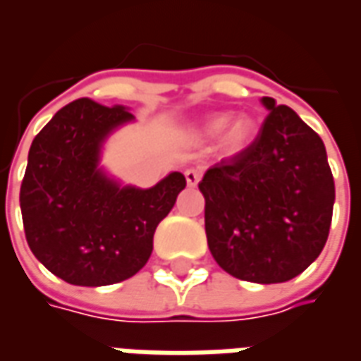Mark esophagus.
Masks as SVG:
<instances>
[{"instance_id":"34e87169","label":"esophagus","mask_w":361,"mask_h":361,"mask_svg":"<svg viewBox=\"0 0 361 361\" xmlns=\"http://www.w3.org/2000/svg\"><path fill=\"white\" fill-rule=\"evenodd\" d=\"M199 180H201V170L199 168H189V170H185V181H188L189 188H195Z\"/></svg>"}]
</instances>
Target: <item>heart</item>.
I'll use <instances>...</instances> for the list:
<instances>
[{
  "instance_id": "b5f03b06",
  "label": "heart",
  "mask_w": 361,
  "mask_h": 361,
  "mask_svg": "<svg viewBox=\"0 0 361 361\" xmlns=\"http://www.w3.org/2000/svg\"><path fill=\"white\" fill-rule=\"evenodd\" d=\"M224 133H227L224 135V145L230 152H242L255 139V127L250 119H242L234 123L232 114H219L203 126V133L207 137H220Z\"/></svg>"
}]
</instances>
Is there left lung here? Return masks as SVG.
I'll return each mask as SVG.
<instances>
[{"label": "left lung", "mask_w": 361, "mask_h": 361, "mask_svg": "<svg viewBox=\"0 0 361 361\" xmlns=\"http://www.w3.org/2000/svg\"><path fill=\"white\" fill-rule=\"evenodd\" d=\"M269 110L257 139L204 172V232L212 257L235 279L276 284L319 257L333 220L325 145L288 106Z\"/></svg>", "instance_id": "8db88e82"}]
</instances>
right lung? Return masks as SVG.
<instances>
[{"label": "right lung", "instance_id": "1", "mask_svg": "<svg viewBox=\"0 0 361 361\" xmlns=\"http://www.w3.org/2000/svg\"><path fill=\"white\" fill-rule=\"evenodd\" d=\"M133 119L126 106L79 98L46 123L28 150L20 183L28 247L75 286H108L141 271L154 230L185 188L181 172L149 189L121 185L106 173L104 142Z\"/></svg>", "mask_w": 361, "mask_h": 361}]
</instances>
